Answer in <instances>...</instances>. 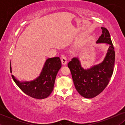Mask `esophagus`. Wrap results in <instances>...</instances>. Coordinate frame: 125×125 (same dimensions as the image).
<instances>
[{
    "label": "esophagus",
    "mask_w": 125,
    "mask_h": 125,
    "mask_svg": "<svg viewBox=\"0 0 125 125\" xmlns=\"http://www.w3.org/2000/svg\"><path fill=\"white\" fill-rule=\"evenodd\" d=\"M61 62H62V64H63V65H66V64H67V60L66 57L63 56L61 59Z\"/></svg>",
    "instance_id": "esophagus-1"
}]
</instances>
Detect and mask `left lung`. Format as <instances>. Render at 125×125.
Listing matches in <instances>:
<instances>
[{
    "mask_svg": "<svg viewBox=\"0 0 125 125\" xmlns=\"http://www.w3.org/2000/svg\"><path fill=\"white\" fill-rule=\"evenodd\" d=\"M102 34L96 43H105L108 49L104 61L90 68L84 69L78 58L74 57L67 64L76 89L82 96L90 99L100 94L107 86L113 74L115 52L106 28L102 27Z\"/></svg>",
    "mask_w": 125,
    "mask_h": 125,
    "instance_id": "8db88e82",
    "label": "left lung"
}]
</instances>
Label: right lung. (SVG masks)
I'll list each match as a JSON object with an SVG mask.
<instances>
[{
    "label": "right lung",
    "mask_w": 125,
    "mask_h": 125,
    "mask_svg": "<svg viewBox=\"0 0 125 125\" xmlns=\"http://www.w3.org/2000/svg\"><path fill=\"white\" fill-rule=\"evenodd\" d=\"M62 66L59 57L49 58L44 63L39 76L35 80L21 82L12 74L16 84L21 89L33 98L43 99L48 97L53 90L56 77ZM10 72L12 73L10 63Z\"/></svg>",
    "instance_id": "right-lung-1"
}]
</instances>
